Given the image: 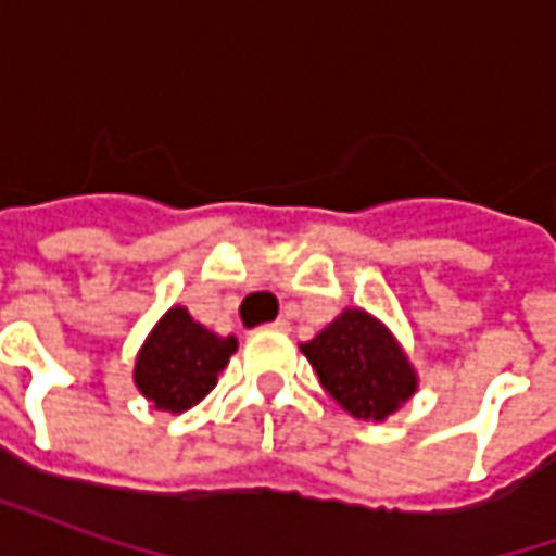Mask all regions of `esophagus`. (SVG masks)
<instances>
[{
	"instance_id": "esophagus-1",
	"label": "esophagus",
	"mask_w": 556,
	"mask_h": 556,
	"mask_svg": "<svg viewBox=\"0 0 556 556\" xmlns=\"http://www.w3.org/2000/svg\"><path fill=\"white\" fill-rule=\"evenodd\" d=\"M274 330H289V321H282V318H277V321H274Z\"/></svg>"
}]
</instances>
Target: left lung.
I'll use <instances>...</instances> for the list:
<instances>
[{
    "mask_svg": "<svg viewBox=\"0 0 556 556\" xmlns=\"http://www.w3.org/2000/svg\"><path fill=\"white\" fill-rule=\"evenodd\" d=\"M301 351L330 399L351 417L384 419L417 390V375L396 339L363 309H345Z\"/></svg>",
    "mask_w": 556,
    "mask_h": 556,
    "instance_id": "obj_1",
    "label": "left lung"
}]
</instances>
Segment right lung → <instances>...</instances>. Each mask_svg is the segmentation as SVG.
Returning a JSON list of instances; mask_svg holds the SVG:
<instances>
[{
	"label": "right lung",
	"mask_w": 556,
	"mask_h": 556,
	"mask_svg": "<svg viewBox=\"0 0 556 556\" xmlns=\"http://www.w3.org/2000/svg\"><path fill=\"white\" fill-rule=\"evenodd\" d=\"M238 351V339L217 337L175 306L163 315L137 357V387L154 408H193L217 387V375Z\"/></svg>",
	"instance_id": "add662e5"
}]
</instances>
